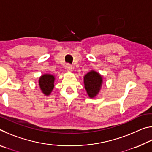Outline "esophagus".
<instances>
[{"mask_svg":"<svg viewBox=\"0 0 152 152\" xmlns=\"http://www.w3.org/2000/svg\"><path fill=\"white\" fill-rule=\"evenodd\" d=\"M66 68L67 71L69 72H71L72 71V66L70 64H67Z\"/></svg>","mask_w":152,"mask_h":152,"instance_id":"esophagus-1","label":"esophagus"}]
</instances>
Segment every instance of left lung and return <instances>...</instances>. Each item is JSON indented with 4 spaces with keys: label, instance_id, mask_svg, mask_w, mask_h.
Wrapping results in <instances>:
<instances>
[{
    "label": "left lung",
    "instance_id": "left-lung-1",
    "mask_svg": "<svg viewBox=\"0 0 152 152\" xmlns=\"http://www.w3.org/2000/svg\"><path fill=\"white\" fill-rule=\"evenodd\" d=\"M102 83V76L95 70H91L84 76V88L91 99H93L99 94Z\"/></svg>",
    "mask_w": 152,
    "mask_h": 152
}]
</instances>
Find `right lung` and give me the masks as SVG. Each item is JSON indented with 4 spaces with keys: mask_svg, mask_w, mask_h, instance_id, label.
<instances>
[{
    "mask_svg": "<svg viewBox=\"0 0 152 152\" xmlns=\"http://www.w3.org/2000/svg\"><path fill=\"white\" fill-rule=\"evenodd\" d=\"M55 76L50 74H44L39 78L38 83L41 91L45 96H49L54 88Z\"/></svg>",
    "mask_w": 152,
    "mask_h": 152,
    "instance_id": "right-lung-1",
    "label": "right lung"
}]
</instances>
